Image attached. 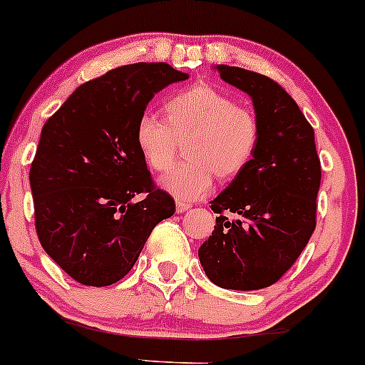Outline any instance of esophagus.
I'll return each mask as SVG.
<instances>
[{
    "label": "esophagus",
    "instance_id": "esophagus-1",
    "mask_svg": "<svg viewBox=\"0 0 365 365\" xmlns=\"http://www.w3.org/2000/svg\"><path fill=\"white\" fill-rule=\"evenodd\" d=\"M190 204L189 202H183V201H176V213H183V211L190 210Z\"/></svg>",
    "mask_w": 365,
    "mask_h": 365
}]
</instances>
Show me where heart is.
I'll use <instances>...</instances> for the list:
<instances>
[{
	"instance_id": "heart-1",
	"label": "heart",
	"mask_w": 365,
	"mask_h": 365,
	"mask_svg": "<svg viewBox=\"0 0 365 365\" xmlns=\"http://www.w3.org/2000/svg\"><path fill=\"white\" fill-rule=\"evenodd\" d=\"M259 137L255 112L206 83L176 91L164 103V119L143 114L135 128L140 154L154 171L168 170L178 142L185 140V161L159 178V185L183 202L206 195L215 175L222 182L237 178L253 161Z\"/></svg>"
}]
</instances>
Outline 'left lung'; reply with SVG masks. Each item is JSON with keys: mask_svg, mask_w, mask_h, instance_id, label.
Returning a JSON list of instances; mask_svg holds the SVG:
<instances>
[{"mask_svg": "<svg viewBox=\"0 0 365 365\" xmlns=\"http://www.w3.org/2000/svg\"><path fill=\"white\" fill-rule=\"evenodd\" d=\"M215 69L253 100L262 137L250 166L211 201L218 216L199 262L223 289H263L293 267L315 230L320 161L314 128L274 79L241 67Z\"/></svg>", "mask_w": 365, "mask_h": 365, "instance_id": "1", "label": "left lung"}]
</instances>
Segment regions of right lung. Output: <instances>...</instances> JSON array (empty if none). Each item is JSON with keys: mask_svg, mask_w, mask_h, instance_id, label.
Returning <instances> with one entry per match:
<instances>
[{"mask_svg": "<svg viewBox=\"0 0 365 365\" xmlns=\"http://www.w3.org/2000/svg\"><path fill=\"white\" fill-rule=\"evenodd\" d=\"M185 79L164 62L118 67L76 88L43 126L29 173L36 232L78 282L121 280L154 227L173 216L175 201L154 187L135 128L158 91Z\"/></svg>", "mask_w": 365, "mask_h": 365, "instance_id": "right-lung-1", "label": "right lung"}]
</instances>
